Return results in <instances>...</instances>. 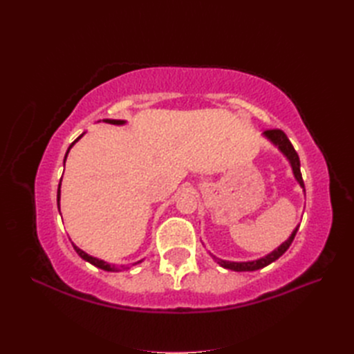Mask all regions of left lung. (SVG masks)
I'll return each mask as SVG.
<instances>
[{"label":"left lung","mask_w":354,"mask_h":354,"mask_svg":"<svg viewBox=\"0 0 354 354\" xmlns=\"http://www.w3.org/2000/svg\"><path fill=\"white\" fill-rule=\"evenodd\" d=\"M263 137L267 138V140H269L274 147H277V151H279L286 158L289 165H291L294 178L297 180V183L303 187V192H304V195H306L303 177H301V171H299V158H298V155L295 152L294 146L291 145V142H289V138L286 137V134L282 130H267V131L263 133ZM298 227H299V224L292 230L291 236H289L285 242H282L272 252L266 254V255L260 257V259H257V260L229 261V260H221V259H218V257H214V255H212V259H214V261H216L217 264L224 267V269H229V270H233V272H254V270H260V269H263V267L269 266L273 261H276L277 259H279V257H282L286 252V250L289 248V245L292 243V241L295 238Z\"/></svg>","instance_id":"8db88e82"}]
</instances>
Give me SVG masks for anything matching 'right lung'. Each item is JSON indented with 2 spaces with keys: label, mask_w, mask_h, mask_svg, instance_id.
Wrapping results in <instances>:
<instances>
[{
  "label": "right lung",
  "mask_w": 354,
  "mask_h": 354,
  "mask_svg": "<svg viewBox=\"0 0 354 354\" xmlns=\"http://www.w3.org/2000/svg\"><path fill=\"white\" fill-rule=\"evenodd\" d=\"M103 122H106V124H112V125H125L127 124V121H124V120H103ZM85 134V131L77 138V140H75L73 143H71V146L68 147V151H66V155H65V159H63V164L66 162V158H68V153H69V151L73 147V145L77 143L80 138L82 137ZM60 187H62V178H60V183H59V189H57V208H59V212H60ZM72 245H73V250L77 251V254L81 257L82 260H85V261H88L90 264H93V266H95V267H99V269H102V270H106V272H122V270H128L130 269V267H128L127 264H121V266H116V264H111V263H108V261H104V260H100V259H97V257H93V255H90V254H87L85 251H82L81 248H78L77 245H75L73 242H72ZM142 261V260H140ZM140 261H136V263H131V266H136V264H138Z\"/></svg>",
  "instance_id": "1"
}]
</instances>
